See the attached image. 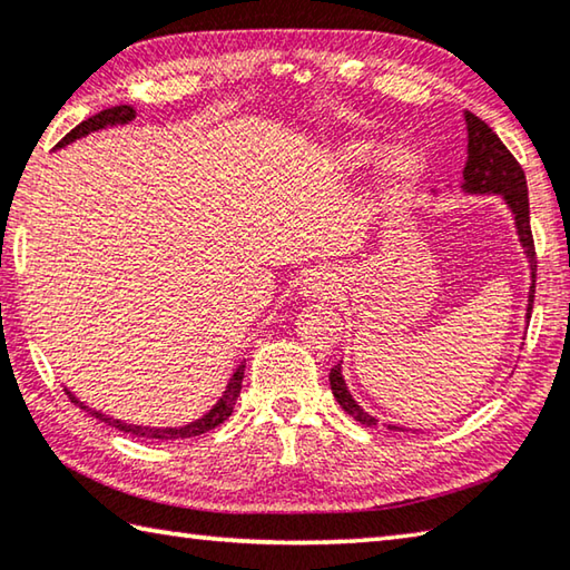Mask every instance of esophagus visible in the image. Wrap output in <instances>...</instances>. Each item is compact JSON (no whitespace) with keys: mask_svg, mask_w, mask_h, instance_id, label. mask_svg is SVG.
Masks as SVG:
<instances>
[{"mask_svg":"<svg viewBox=\"0 0 570 570\" xmlns=\"http://www.w3.org/2000/svg\"><path fill=\"white\" fill-rule=\"evenodd\" d=\"M328 292H331V286L321 274H312L308 278H304V294L306 296L318 298V296H326Z\"/></svg>","mask_w":570,"mask_h":570,"instance_id":"esophagus-1","label":"esophagus"}]
</instances>
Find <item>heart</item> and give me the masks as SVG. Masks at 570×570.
Returning a JSON list of instances; mask_svg holds the SVG:
<instances>
[{"label":"heart","instance_id":"b5f03b06","mask_svg":"<svg viewBox=\"0 0 570 570\" xmlns=\"http://www.w3.org/2000/svg\"><path fill=\"white\" fill-rule=\"evenodd\" d=\"M379 151V144L376 141H368V139H358V141H348L344 144V149H341V161L346 164V167L356 169V167H364L371 159L376 157ZM384 179L391 186H409L413 179L419 177L421 169H423V159L421 154L413 149V147H393L386 157H384Z\"/></svg>","mask_w":570,"mask_h":570}]
</instances>
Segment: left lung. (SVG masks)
I'll list each match as a JSON object with an SVG mask.
<instances>
[{
	"label": "left lung",
	"instance_id": "1",
	"mask_svg": "<svg viewBox=\"0 0 570 570\" xmlns=\"http://www.w3.org/2000/svg\"><path fill=\"white\" fill-rule=\"evenodd\" d=\"M465 129H469V159L463 167V189L469 194H501L503 202L509 204L513 212L515 229H519V239L529 256L531 264V294H529V312L533 308V294H535V246L531 234V214H529V186H525V174L521 164L515 161L513 154L505 149V144L499 139L489 124L475 117V114L465 111ZM331 391L348 416H354L364 426H376V419L358 406L354 396L348 393L344 376H341V364L331 368L328 374ZM389 431H396L391 426Z\"/></svg>",
	"mask_w": 570,
	"mask_h": 570
}]
</instances>
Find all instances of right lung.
I'll list each match as a JSON object with an SVG mask.
<instances>
[{"label": "right lung", "mask_w": 570, "mask_h": 570, "mask_svg": "<svg viewBox=\"0 0 570 570\" xmlns=\"http://www.w3.org/2000/svg\"><path fill=\"white\" fill-rule=\"evenodd\" d=\"M134 117H137V111H134V107H129V105H119V107H111V109L99 111V114H95V117H89V119H85L81 124H77V127L71 129V131L67 134V137L57 144V149H59V147H67V144H71L75 139L87 137L89 131H97V129H105V127H114V124H127V121H131ZM242 379H244V364L234 371V376L229 379V384H226V391L222 393V399L214 403L212 411L204 413L202 419L186 423V426H179V429H151V426H137V423H124V421H119V419H109V416H105V413H99V411H95V409L85 406V403H81L71 391H67V393H69V399L75 401L79 409L89 411L91 416L99 419V421H105V423H109V426H114V429H119V431H124V433H131V436L154 439V441H179V439L202 436V433L216 429V426H219V423H224L226 419H229L232 411H234L236 396H239V391H242Z\"/></svg>", "instance_id": "obj_1"}]
</instances>
